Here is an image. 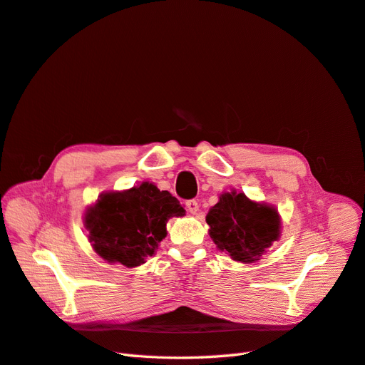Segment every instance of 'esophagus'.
<instances>
[{"label": "esophagus", "instance_id": "obj_1", "mask_svg": "<svg viewBox=\"0 0 365 365\" xmlns=\"http://www.w3.org/2000/svg\"><path fill=\"white\" fill-rule=\"evenodd\" d=\"M185 208H187V211H188V212L196 214V212L199 211V203H197V200L190 199V200H187V202H185Z\"/></svg>", "mask_w": 365, "mask_h": 365}]
</instances>
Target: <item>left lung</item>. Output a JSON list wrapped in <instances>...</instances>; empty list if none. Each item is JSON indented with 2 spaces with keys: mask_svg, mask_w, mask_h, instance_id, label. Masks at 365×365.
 <instances>
[{
  "mask_svg": "<svg viewBox=\"0 0 365 365\" xmlns=\"http://www.w3.org/2000/svg\"><path fill=\"white\" fill-rule=\"evenodd\" d=\"M210 237L233 260H259L280 237L282 220L274 207L253 202L244 193H223L207 214Z\"/></svg>",
  "mask_w": 365,
  "mask_h": 365,
  "instance_id": "left-lung-1",
  "label": "left lung"
}]
</instances>
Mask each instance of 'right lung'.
I'll return each instance as SVG.
<instances>
[{
  "label": "right lung",
  "instance_id": "right-lung-1",
  "mask_svg": "<svg viewBox=\"0 0 365 365\" xmlns=\"http://www.w3.org/2000/svg\"><path fill=\"white\" fill-rule=\"evenodd\" d=\"M184 214L177 197L145 181L130 190L103 193L85 211L83 220L98 256L133 268L155 253L169 218Z\"/></svg>",
  "mask_w": 365,
  "mask_h": 365
}]
</instances>
